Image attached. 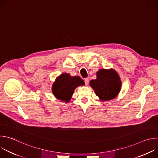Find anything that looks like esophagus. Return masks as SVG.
Segmentation results:
<instances>
[{
	"mask_svg": "<svg viewBox=\"0 0 158 158\" xmlns=\"http://www.w3.org/2000/svg\"><path fill=\"white\" fill-rule=\"evenodd\" d=\"M84 82H85V85H88V84H89V79H88V78H85V79H84Z\"/></svg>",
	"mask_w": 158,
	"mask_h": 158,
	"instance_id": "esophagus-1",
	"label": "esophagus"
}]
</instances>
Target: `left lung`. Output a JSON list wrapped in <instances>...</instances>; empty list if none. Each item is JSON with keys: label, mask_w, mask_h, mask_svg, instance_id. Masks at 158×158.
I'll return each mask as SVG.
<instances>
[{"label": "left lung", "mask_w": 158, "mask_h": 158, "mask_svg": "<svg viewBox=\"0 0 158 158\" xmlns=\"http://www.w3.org/2000/svg\"><path fill=\"white\" fill-rule=\"evenodd\" d=\"M97 78L90 81V85L96 94L102 101L114 99L121 88V81L114 69H100L97 72Z\"/></svg>", "instance_id": "left-lung-1"}]
</instances>
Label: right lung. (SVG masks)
I'll list each match as a JSON object with an SVG mask.
<instances>
[{
	"mask_svg": "<svg viewBox=\"0 0 158 158\" xmlns=\"http://www.w3.org/2000/svg\"><path fill=\"white\" fill-rule=\"evenodd\" d=\"M84 84V81L80 77H72L70 74L65 73L56 78L53 83L52 91L56 98L65 102H69L75 89Z\"/></svg>",
	"mask_w": 158,
	"mask_h": 158,
	"instance_id": "1",
	"label": "right lung"
}]
</instances>
